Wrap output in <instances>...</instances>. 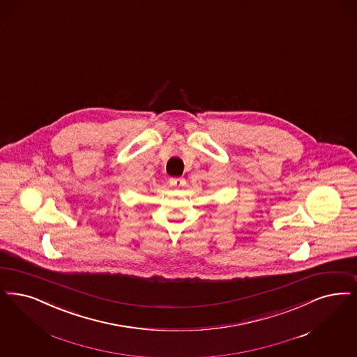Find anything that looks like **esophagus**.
Wrapping results in <instances>:
<instances>
[{
  "label": "esophagus",
  "instance_id": "1",
  "mask_svg": "<svg viewBox=\"0 0 357 357\" xmlns=\"http://www.w3.org/2000/svg\"><path fill=\"white\" fill-rule=\"evenodd\" d=\"M170 185H174V187H183L185 185V178H170Z\"/></svg>",
  "mask_w": 357,
  "mask_h": 357
}]
</instances>
